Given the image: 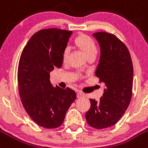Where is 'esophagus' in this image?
Instances as JSON below:
<instances>
[{"instance_id": "esophagus-1", "label": "esophagus", "mask_w": 148, "mask_h": 148, "mask_svg": "<svg viewBox=\"0 0 148 148\" xmlns=\"http://www.w3.org/2000/svg\"><path fill=\"white\" fill-rule=\"evenodd\" d=\"M85 96V94H84V93L81 92V91H79V92H77V97L79 98V99H81V98H83Z\"/></svg>"}]
</instances>
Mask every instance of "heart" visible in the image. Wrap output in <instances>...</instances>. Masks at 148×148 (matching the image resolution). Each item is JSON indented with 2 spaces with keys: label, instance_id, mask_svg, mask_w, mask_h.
<instances>
[{
  "label": "heart",
  "instance_id": "b5f03b06",
  "mask_svg": "<svg viewBox=\"0 0 148 148\" xmlns=\"http://www.w3.org/2000/svg\"><path fill=\"white\" fill-rule=\"evenodd\" d=\"M75 44L84 51L87 57L95 54L96 55L98 52L97 46L96 42L91 37L86 35H80L75 39ZM69 54V48L68 47L64 49L62 53V61L63 62H66L68 60Z\"/></svg>",
  "mask_w": 148,
  "mask_h": 148
}]
</instances>
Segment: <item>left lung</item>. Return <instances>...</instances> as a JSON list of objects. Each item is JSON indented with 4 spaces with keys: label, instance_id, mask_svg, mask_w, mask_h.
<instances>
[{
    "label": "left lung",
    "instance_id": "1",
    "mask_svg": "<svg viewBox=\"0 0 148 148\" xmlns=\"http://www.w3.org/2000/svg\"><path fill=\"white\" fill-rule=\"evenodd\" d=\"M92 35L101 50L95 74L105 89L99 101L90 99L86 120L91 127L102 129L115 125L127 110L132 97L133 67L128 49L117 37L105 32Z\"/></svg>",
    "mask_w": 148,
    "mask_h": 148
}]
</instances>
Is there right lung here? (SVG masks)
<instances>
[{"mask_svg":"<svg viewBox=\"0 0 148 148\" xmlns=\"http://www.w3.org/2000/svg\"><path fill=\"white\" fill-rule=\"evenodd\" d=\"M72 32L56 28L34 34L23 49L18 69L20 97L29 117L40 126L62 125L77 94L70 88L54 87L49 72L62 65V53Z\"/></svg>","mask_w":148,"mask_h":148,"instance_id":"add662e5","label":"right lung"}]
</instances>
